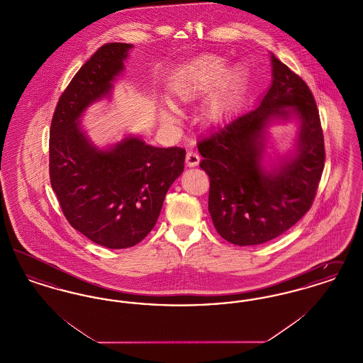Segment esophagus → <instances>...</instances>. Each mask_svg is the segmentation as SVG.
<instances>
[{
    "instance_id": "1",
    "label": "esophagus",
    "mask_w": 363,
    "mask_h": 363,
    "mask_svg": "<svg viewBox=\"0 0 363 363\" xmlns=\"http://www.w3.org/2000/svg\"><path fill=\"white\" fill-rule=\"evenodd\" d=\"M199 162H200V155L197 154L196 150L190 148L189 151L186 152V164L189 167H194V166L199 164Z\"/></svg>"
}]
</instances>
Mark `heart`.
<instances>
[{
    "label": "heart",
    "instance_id": "obj_1",
    "mask_svg": "<svg viewBox=\"0 0 363 363\" xmlns=\"http://www.w3.org/2000/svg\"><path fill=\"white\" fill-rule=\"evenodd\" d=\"M216 86L208 101L212 117L222 116L231 102V76L227 74V62L220 57H206L179 70L172 80L174 95L184 104H193ZM162 116L172 120L175 110L170 104L162 108Z\"/></svg>",
    "mask_w": 363,
    "mask_h": 363
}]
</instances>
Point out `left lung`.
Instances as JSON below:
<instances>
[{
    "label": "left lung",
    "instance_id": "obj_1",
    "mask_svg": "<svg viewBox=\"0 0 363 363\" xmlns=\"http://www.w3.org/2000/svg\"><path fill=\"white\" fill-rule=\"evenodd\" d=\"M272 82L259 104L197 143L211 181L208 211L222 238L259 245L293 227L311 207L324 169V136L309 86L271 52ZM296 123L292 150L266 152L274 124Z\"/></svg>",
    "mask_w": 363,
    "mask_h": 363
}]
</instances>
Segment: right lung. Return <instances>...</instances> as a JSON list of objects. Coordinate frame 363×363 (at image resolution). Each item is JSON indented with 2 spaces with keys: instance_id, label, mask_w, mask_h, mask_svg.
<instances>
[{
  "instance_id": "add662e5",
  "label": "right lung",
  "mask_w": 363,
  "mask_h": 363,
  "mask_svg": "<svg viewBox=\"0 0 363 363\" xmlns=\"http://www.w3.org/2000/svg\"><path fill=\"white\" fill-rule=\"evenodd\" d=\"M129 43H107L72 79L54 111L50 182L73 228L108 249L143 241L154 228L167 190L184 172L185 150L159 148L132 133L96 145L82 123L92 104L111 99Z\"/></svg>"
}]
</instances>
